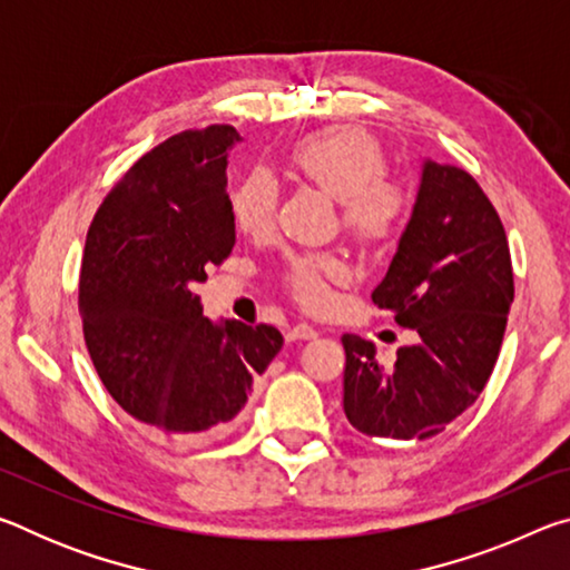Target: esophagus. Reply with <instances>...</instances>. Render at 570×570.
<instances>
[{
	"label": "esophagus",
	"mask_w": 570,
	"mask_h": 570,
	"mask_svg": "<svg viewBox=\"0 0 570 570\" xmlns=\"http://www.w3.org/2000/svg\"><path fill=\"white\" fill-rule=\"evenodd\" d=\"M286 340L288 342H308V340H316V330L308 324H296L292 330L286 332Z\"/></svg>",
	"instance_id": "esophagus-1"
}]
</instances>
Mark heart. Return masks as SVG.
Here are the masks:
<instances>
[{
  "instance_id": "obj_1",
  "label": "heart",
  "mask_w": 570,
  "mask_h": 570,
  "mask_svg": "<svg viewBox=\"0 0 570 570\" xmlns=\"http://www.w3.org/2000/svg\"><path fill=\"white\" fill-rule=\"evenodd\" d=\"M288 168L326 196L340 200L342 228L364 248L390 246L412 214L407 180L387 173L380 140L362 128H330L306 135L288 153ZM230 216L238 230L264 236L274 228L278 193L262 173H250L230 190ZM346 278L342 258L332 254L288 256L282 272L296 304L320 312L330 304L332 284Z\"/></svg>"
}]
</instances>
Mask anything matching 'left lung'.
I'll return each mask as SVG.
<instances>
[{
    "label": "left lung",
    "mask_w": 570,
    "mask_h": 570,
    "mask_svg": "<svg viewBox=\"0 0 570 570\" xmlns=\"http://www.w3.org/2000/svg\"><path fill=\"white\" fill-rule=\"evenodd\" d=\"M498 210L468 170L424 160L412 218L372 302L420 334L397 362L344 334V414L364 435L428 440L480 397L513 304Z\"/></svg>",
    "instance_id": "8db88e82"
}]
</instances>
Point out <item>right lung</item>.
Here are the masks:
<instances>
[{"mask_svg":"<svg viewBox=\"0 0 570 570\" xmlns=\"http://www.w3.org/2000/svg\"><path fill=\"white\" fill-rule=\"evenodd\" d=\"M236 128L210 125L160 142L115 183L85 240L77 306L98 377L125 412L173 438L226 430L284 346L272 324H214L193 294L236 244Z\"/></svg>","mask_w":570,"mask_h":570,"instance_id":"right-lung-1","label":"right lung"}]
</instances>
